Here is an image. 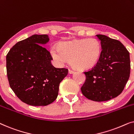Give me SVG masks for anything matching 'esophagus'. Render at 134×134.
Returning a JSON list of instances; mask_svg holds the SVG:
<instances>
[{
	"instance_id": "1",
	"label": "esophagus",
	"mask_w": 134,
	"mask_h": 134,
	"mask_svg": "<svg viewBox=\"0 0 134 134\" xmlns=\"http://www.w3.org/2000/svg\"><path fill=\"white\" fill-rule=\"evenodd\" d=\"M68 71H69V74H72V73H74V71L72 70V69H69Z\"/></svg>"
}]
</instances>
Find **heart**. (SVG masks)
<instances>
[{"label": "heart", "instance_id": "heart-1", "mask_svg": "<svg viewBox=\"0 0 134 134\" xmlns=\"http://www.w3.org/2000/svg\"><path fill=\"white\" fill-rule=\"evenodd\" d=\"M50 53L58 65H63L70 58L72 67L85 70L96 65L100 57L101 47L97 40L85 38L61 42L58 47H51Z\"/></svg>", "mask_w": 134, "mask_h": 134}]
</instances>
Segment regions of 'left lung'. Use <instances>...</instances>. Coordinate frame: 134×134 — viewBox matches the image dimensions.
<instances>
[{
	"label": "left lung",
	"mask_w": 134,
	"mask_h": 134,
	"mask_svg": "<svg viewBox=\"0 0 134 134\" xmlns=\"http://www.w3.org/2000/svg\"><path fill=\"white\" fill-rule=\"evenodd\" d=\"M100 41L101 54L96 66L85 72L82 94L88 99L106 101L122 93L129 80V52L120 41L104 35H96Z\"/></svg>",
	"instance_id": "left-lung-1"
}]
</instances>
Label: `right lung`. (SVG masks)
<instances>
[{
  "mask_svg": "<svg viewBox=\"0 0 134 134\" xmlns=\"http://www.w3.org/2000/svg\"><path fill=\"white\" fill-rule=\"evenodd\" d=\"M47 35H33L16 44L6 57L7 77L12 90L24 103L46 106L57 98L60 83L67 76L66 68L51 64L50 52L42 46Z\"/></svg>",
  "mask_w": 134,
  "mask_h": 134,
  "instance_id": "1",
  "label": "right lung"
}]
</instances>
